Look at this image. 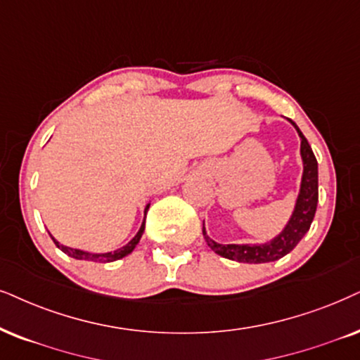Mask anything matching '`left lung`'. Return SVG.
Returning a JSON list of instances; mask_svg holds the SVG:
<instances>
[{
	"mask_svg": "<svg viewBox=\"0 0 360 360\" xmlns=\"http://www.w3.org/2000/svg\"><path fill=\"white\" fill-rule=\"evenodd\" d=\"M295 127L301 138V159H302V177L299 186V194L295 199L294 211L290 214L288 224L274 238L262 244H219L211 239L202 224V236L209 248L221 257L245 264H264L272 262L289 254L299 244L316 216L317 201H319V172H317V159L314 156L312 148L309 146L306 136L301 133L294 121L288 120Z\"/></svg>",
	"mask_w": 360,
	"mask_h": 360,
	"instance_id": "obj_1",
	"label": "left lung"
}]
</instances>
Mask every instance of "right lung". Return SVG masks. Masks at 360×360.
<instances>
[{
	"mask_svg": "<svg viewBox=\"0 0 360 360\" xmlns=\"http://www.w3.org/2000/svg\"><path fill=\"white\" fill-rule=\"evenodd\" d=\"M149 209V202L146 204V207H144V219H143V224H141L139 231L136 233V236L133 239L129 240V243L122 245V248L116 249V251H109V252H88V251H83V249H75V248H68V245L58 243L56 239L53 238L51 234V239L54 240V244H56L58 249H61L63 252L68 254L70 257H75V259H79V261H94V262H112V261H117V259H122L126 257L127 254H131L134 251V248L138 245V243L143 238V233H144V226H146V212Z\"/></svg>",
	"mask_w": 360,
	"mask_h": 360,
	"instance_id": "obj_1",
	"label": "right lung"
}]
</instances>
